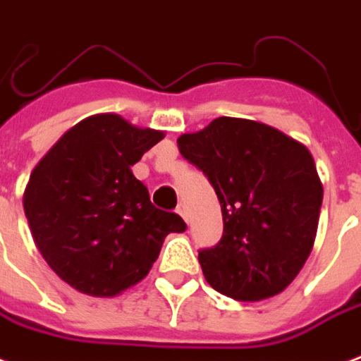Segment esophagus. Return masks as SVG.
<instances>
[{
  "label": "esophagus",
  "instance_id": "1",
  "mask_svg": "<svg viewBox=\"0 0 361 361\" xmlns=\"http://www.w3.org/2000/svg\"><path fill=\"white\" fill-rule=\"evenodd\" d=\"M176 212H178L183 220L189 221V212H188V208H185V204H180V207L176 208Z\"/></svg>",
  "mask_w": 361,
  "mask_h": 361
}]
</instances>
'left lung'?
<instances>
[{
  "label": "left lung",
  "mask_w": 361,
  "mask_h": 361,
  "mask_svg": "<svg viewBox=\"0 0 361 361\" xmlns=\"http://www.w3.org/2000/svg\"><path fill=\"white\" fill-rule=\"evenodd\" d=\"M178 147L212 183L224 216L220 243L199 252L208 285L243 302L279 295L316 241L323 185L308 147L231 116L183 133Z\"/></svg>",
  "instance_id": "obj_1"
}]
</instances>
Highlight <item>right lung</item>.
Wrapping results in <instances>:
<instances>
[{
	"label": "right lung",
	"mask_w": 361,
	"mask_h": 361,
	"mask_svg": "<svg viewBox=\"0 0 361 361\" xmlns=\"http://www.w3.org/2000/svg\"><path fill=\"white\" fill-rule=\"evenodd\" d=\"M162 137L120 114H93L32 170L23 195L32 239L72 289L120 295L149 274L168 233L185 231V221L154 207L132 172Z\"/></svg>",
	"instance_id": "obj_1"
}]
</instances>
